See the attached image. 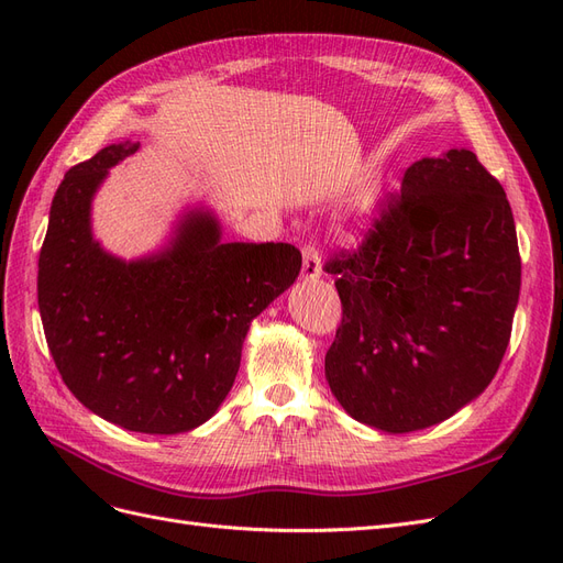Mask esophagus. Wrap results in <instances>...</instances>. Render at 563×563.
<instances>
[{
	"label": "esophagus",
	"mask_w": 563,
	"mask_h": 563,
	"mask_svg": "<svg viewBox=\"0 0 563 563\" xmlns=\"http://www.w3.org/2000/svg\"><path fill=\"white\" fill-rule=\"evenodd\" d=\"M302 279L305 282H314L323 275V265H321V255L314 246H305L302 249Z\"/></svg>",
	"instance_id": "obj_1"
}]
</instances>
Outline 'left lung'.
<instances>
[{"instance_id": "obj_1", "label": "left lung", "mask_w": 563, "mask_h": 563, "mask_svg": "<svg viewBox=\"0 0 563 563\" xmlns=\"http://www.w3.org/2000/svg\"><path fill=\"white\" fill-rule=\"evenodd\" d=\"M343 323L327 352L338 404L368 428H432L496 376L521 288L515 216L474 152L408 166L360 251L327 265Z\"/></svg>"}]
</instances>
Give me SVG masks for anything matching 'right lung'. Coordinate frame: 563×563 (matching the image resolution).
<instances>
[{"label": "right lung", "mask_w": 563, "mask_h": 563, "mask_svg": "<svg viewBox=\"0 0 563 563\" xmlns=\"http://www.w3.org/2000/svg\"><path fill=\"white\" fill-rule=\"evenodd\" d=\"M119 141L65 174L48 211L37 300L51 356L73 395L129 432L180 434L207 422L234 385L251 321L294 286L291 244L223 242L195 203L162 246L122 258L96 240L91 211Z\"/></svg>", "instance_id": "right-lung-1"}]
</instances>
